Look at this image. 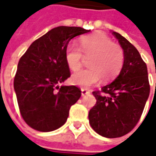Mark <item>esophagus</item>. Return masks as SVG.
<instances>
[{
    "mask_svg": "<svg viewBox=\"0 0 156 156\" xmlns=\"http://www.w3.org/2000/svg\"><path fill=\"white\" fill-rule=\"evenodd\" d=\"M81 91H82V96H85V95H88L90 94V91H88V90L85 89V88H81Z\"/></svg>",
    "mask_w": 156,
    "mask_h": 156,
    "instance_id": "34e87169",
    "label": "esophagus"
}]
</instances>
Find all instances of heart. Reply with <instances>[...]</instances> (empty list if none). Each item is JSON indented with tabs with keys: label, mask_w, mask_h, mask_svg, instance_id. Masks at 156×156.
Segmentation results:
<instances>
[{
	"label": "heart",
	"mask_w": 156,
	"mask_h": 156,
	"mask_svg": "<svg viewBox=\"0 0 156 156\" xmlns=\"http://www.w3.org/2000/svg\"><path fill=\"white\" fill-rule=\"evenodd\" d=\"M83 55L88 58V68L82 69L72 75L75 85L88 88L97 83L100 78L109 80L117 76L123 68L124 54L123 49L113 42L110 37L97 32L80 39L78 48L74 42H69L65 50V61L71 70L81 67Z\"/></svg>",
	"instance_id": "heart-1"
}]
</instances>
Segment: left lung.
Instances as JSON below:
<instances>
[{
	"mask_svg": "<svg viewBox=\"0 0 156 156\" xmlns=\"http://www.w3.org/2000/svg\"><path fill=\"white\" fill-rule=\"evenodd\" d=\"M112 33L124 50V65L115 80L93 92L97 101L88 113L91 127L106 138L124 136L135 127L151 89L147 66L140 52L119 33Z\"/></svg>",
	"mask_w": 156,
	"mask_h": 156,
	"instance_id": "left-lung-1",
	"label": "left lung"
}]
</instances>
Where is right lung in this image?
<instances>
[{
  "label": "right lung",
  "mask_w": 156,
  "mask_h": 156,
  "mask_svg": "<svg viewBox=\"0 0 156 156\" xmlns=\"http://www.w3.org/2000/svg\"><path fill=\"white\" fill-rule=\"evenodd\" d=\"M89 32L77 27H55L33 41L20 58L14 88L20 114L32 129L49 132L60 128L81 97L78 87L58 84L71 76L65 61L69 41Z\"/></svg>",
  "instance_id": "1"
}]
</instances>
